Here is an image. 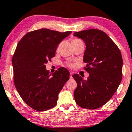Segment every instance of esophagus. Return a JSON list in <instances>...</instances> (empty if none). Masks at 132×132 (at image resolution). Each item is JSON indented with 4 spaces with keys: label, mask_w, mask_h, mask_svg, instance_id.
Segmentation results:
<instances>
[{
    "label": "esophagus",
    "mask_w": 132,
    "mask_h": 132,
    "mask_svg": "<svg viewBox=\"0 0 132 132\" xmlns=\"http://www.w3.org/2000/svg\"><path fill=\"white\" fill-rule=\"evenodd\" d=\"M72 75H73V72H70V78H72Z\"/></svg>",
    "instance_id": "1"
}]
</instances>
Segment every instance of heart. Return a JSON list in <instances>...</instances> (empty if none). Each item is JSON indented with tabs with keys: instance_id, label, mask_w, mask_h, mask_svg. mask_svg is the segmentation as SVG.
Listing matches in <instances>:
<instances>
[{
	"instance_id": "obj_1",
	"label": "heart",
	"mask_w": 132,
	"mask_h": 132,
	"mask_svg": "<svg viewBox=\"0 0 132 132\" xmlns=\"http://www.w3.org/2000/svg\"><path fill=\"white\" fill-rule=\"evenodd\" d=\"M78 41H80V40H79V39H77V38H75L72 40V43L78 42ZM68 65L69 66V67H72V66H73V64H72V63H68Z\"/></svg>"
}]
</instances>
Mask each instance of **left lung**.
Here are the masks:
<instances>
[{"label": "left lung", "instance_id": "1", "mask_svg": "<svg viewBox=\"0 0 132 132\" xmlns=\"http://www.w3.org/2000/svg\"><path fill=\"white\" fill-rule=\"evenodd\" d=\"M86 43L84 69L89 73L84 80L78 74L72 76L77 82L74 92L77 104L87 109H96L111 99L122 78L123 60L119 48L105 32L89 29L75 32Z\"/></svg>", "mask_w": 132, "mask_h": 132}]
</instances>
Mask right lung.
Segmentation results:
<instances>
[{"label": "right lung", "mask_w": 132, "mask_h": 132, "mask_svg": "<svg viewBox=\"0 0 132 132\" xmlns=\"http://www.w3.org/2000/svg\"><path fill=\"white\" fill-rule=\"evenodd\" d=\"M71 33L42 28L26 33L17 44L12 57L13 81L21 98L33 109L44 111L57 104L69 72L60 68L50 77L45 64L54 57L58 44Z\"/></svg>", "instance_id": "1"}]
</instances>
